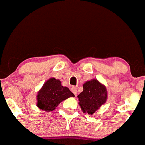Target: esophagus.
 <instances>
[{
	"mask_svg": "<svg viewBox=\"0 0 145 145\" xmlns=\"http://www.w3.org/2000/svg\"><path fill=\"white\" fill-rule=\"evenodd\" d=\"M71 91H72L76 97V93H77V89H76V87H72L71 88Z\"/></svg>",
	"mask_w": 145,
	"mask_h": 145,
	"instance_id": "esophagus-1",
	"label": "esophagus"
}]
</instances>
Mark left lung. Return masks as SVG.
I'll return each mask as SVG.
<instances>
[{"label":"left lung","instance_id":"obj_1","mask_svg":"<svg viewBox=\"0 0 145 145\" xmlns=\"http://www.w3.org/2000/svg\"><path fill=\"white\" fill-rule=\"evenodd\" d=\"M77 97L83 113L92 115L106 103L108 91L103 84L97 79H93L83 84V91Z\"/></svg>","mask_w":145,"mask_h":145}]
</instances>
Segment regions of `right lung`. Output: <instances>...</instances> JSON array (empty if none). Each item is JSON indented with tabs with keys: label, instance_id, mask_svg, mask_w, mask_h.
<instances>
[{
	"label": "right lung",
	"instance_id": "1",
	"mask_svg": "<svg viewBox=\"0 0 145 145\" xmlns=\"http://www.w3.org/2000/svg\"><path fill=\"white\" fill-rule=\"evenodd\" d=\"M74 97V94L69 88L62 86L60 80L52 77L45 82L37 92V106L46 112L52 111L61 102Z\"/></svg>",
	"mask_w": 145,
	"mask_h": 145
}]
</instances>
